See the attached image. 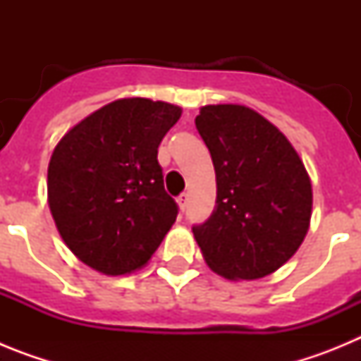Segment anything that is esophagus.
Masks as SVG:
<instances>
[{
    "label": "esophagus",
    "mask_w": 361,
    "mask_h": 361,
    "mask_svg": "<svg viewBox=\"0 0 361 361\" xmlns=\"http://www.w3.org/2000/svg\"><path fill=\"white\" fill-rule=\"evenodd\" d=\"M188 200H190V197H188V193H183V195H178L177 204H178V209H180V212H184V209H186Z\"/></svg>",
    "instance_id": "esophagus-1"
}]
</instances>
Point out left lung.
I'll return each mask as SVG.
<instances>
[{
	"label": "left lung",
	"instance_id": "1",
	"mask_svg": "<svg viewBox=\"0 0 361 361\" xmlns=\"http://www.w3.org/2000/svg\"><path fill=\"white\" fill-rule=\"evenodd\" d=\"M195 126L212 153L216 206L193 228L209 269L258 280L298 251L309 231L312 186L288 137L253 108L206 104Z\"/></svg>",
	"mask_w": 361,
	"mask_h": 361
}]
</instances>
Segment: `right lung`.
I'll return each instance as SVG.
<instances>
[{
	"mask_svg": "<svg viewBox=\"0 0 361 361\" xmlns=\"http://www.w3.org/2000/svg\"><path fill=\"white\" fill-rule=\"evenodd\" d=\"M183 108L124 97L79 121L49 162V208L70 251L108 276L149 262L177 219L157 161Z\"/></svg>",
	"mask_w": 361,
	"mask_h": 361,
	"instance_id": "1",
	"label": "right lung"
}]
</instances>
